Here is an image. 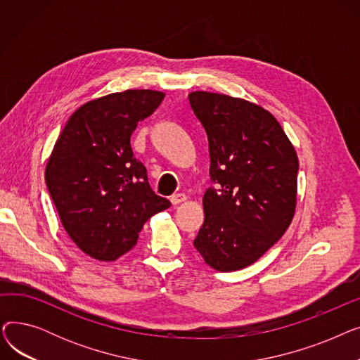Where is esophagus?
<instances>
[{
    "label": "esophagus",
    "instance_id": "obj_1",
    "mask_svg": "<svg viewBox=\"0 0 360 360\" xmlns=\"http://www.w3.org/2000/svg\"><path fill=\"white\" fill-rule=\"evenodd\" d=\"M186 200L185 194H174L172 197H170V202H172L174 205H178L181 202H184Z\"/></svg>",
    "mask_w": 360,
    "mask_h": 360
}]
</instances>
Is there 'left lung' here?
Listing matches in <instances>:
<instances>
[{
	"label": "left lung",
	"instance_id": "8db88e82",
	"mask_svg": "<svg viewBox=\"0 0 360 360\" xmlns=\"http://www.w3.org/2000/svg\"><path fill=\"white\" fill-rule=\"evenodd\" d=\"M205 129L210 186L194 247L217 271L251 266L283 236L296 207L295 147L266 109L228 94H188Z\"/></svg>",
	"mask_w": 360,
	"mask_h": 360
}]
</instances>
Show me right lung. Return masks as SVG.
<instances>
[{
	"label": "right lung",
	"mask_w": 360,
	"mask_h": 360,
	"mask_svg": "<svg viewBox=\"0 0 360 360\" xmlns=\"http://www.w3.org/2000/svg\"><path fill=\"white\" fill-rule=\"evenodd\" d=\"M163 98L143 89L90 101L72 113L53 146L48 191L68 236L94 259L115 261L128 252L144 223L170 207L150 188L129 144L137 122Z\"/></svg>",
	"instance_id": "add662e5"
}]
</instances>
